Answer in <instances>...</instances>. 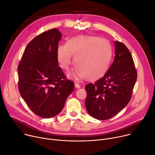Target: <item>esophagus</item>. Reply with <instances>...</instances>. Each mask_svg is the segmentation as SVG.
<instances>
[{
    "instance_id": "1",
    "label": "esophagus",
    "mask_w": 155,
    "mask_h": 155,
    "mask_svg": "<svg viewBox=\"0 0 155 155\" xmlns=\"http://www.w3.org/2000/svg\"><path fill=\"white\" fill-rule=\"evenodd\" d=\"M75 87L76 88H77V89H79V88H81L80 85H79V84H78V83H75Z\"/></svg>"
}]
</instances>
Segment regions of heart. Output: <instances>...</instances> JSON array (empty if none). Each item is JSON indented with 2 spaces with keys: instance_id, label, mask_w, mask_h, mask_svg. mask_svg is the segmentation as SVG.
<instances>
[{
  "instance_id": "heart-1",
  "label": "heart",
  "mask_w": 155,
  "mask_h": 155,
  "mask_svg": "<svg viewBox=\"0 0 155 155\" xmlns=\"http://www.w3.org/2000/svg\"><path fill=\"white\" fill-rule=\"evenodd\" d=\"M78 68L68 74L70 78H86L97 80L107 72L112 57V48L109 41L99 36L78 35L70 38L66 45L57 49V59L60 67L68 70L72 62Z\"/></svg>"
}]
</instances>
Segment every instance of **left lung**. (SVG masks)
<instances>
[{
    "mask_svg": "<svg viewBox=\"0 0 155 155\" xmlns=\"http://www.w3.org/2000/svg\"><path fill=\"white\" fill-rule=\"evenodd\" d=\"M114 45V60L106 74L94 84L89 83L85 87L87 110L98 120L114 117L127 105L137 77L128 48L116 41Z\"/></svg>",
    "mask_w": 155,
    "mask_h": 155,
    "instance_id": "left-lung-1",
    "label": "left lung"
}]
</instances>
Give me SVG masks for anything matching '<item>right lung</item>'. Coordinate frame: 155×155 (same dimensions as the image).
<instances>
[{
  "label": "right lung",
  "mask_w": 155,
  "mask_h": 155,
  "mask_svg": "<svg viewBox=\"0 0 155 155\" xmlns=\"http://www.w3.org/2000/svg\"><path fill=\"white\" fill-rule=\"evenodd\" d=\"M61 38L56 28L37 36L27 45L18 67L20 95L34 113L43 118L59 114L74 89V83L58 65Z\"/></svg>",
  "instance_id": "obj_1"
}]
</instances>
